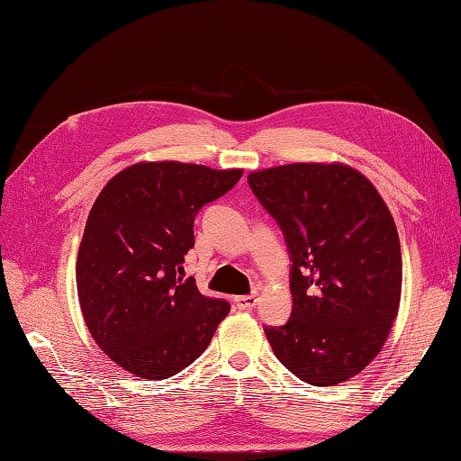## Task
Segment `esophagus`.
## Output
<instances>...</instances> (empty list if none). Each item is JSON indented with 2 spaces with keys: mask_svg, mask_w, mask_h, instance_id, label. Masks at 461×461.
Returning <instances> with one entry per match:
<instances>
[{
  "mask_svg": "<svg viewBox=\"0 0 461 461\" xmlns=\"http://www.w3.org/2000/svg\"><path fill=\"white\" fill-rule=\"evenodd\" d=\"M234 303H236V308H240V310H252V308L256 306V294L236 296Z\"/></svg>",
  "mask_w": 461,
  "mask_h": 461,
  "instance_id": "esophagus-1",
  "label": "esophagus"
}]
</instances>
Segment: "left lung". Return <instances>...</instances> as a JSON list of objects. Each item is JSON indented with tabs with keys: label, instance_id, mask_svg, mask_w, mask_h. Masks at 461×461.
<instances>
[{
	"label": "left lung",
	"instance_id": "8db88e82",
	"mask_svg": "<svg viewBox=\"0 0 461 461\" xmlns=\"http://www.w3.org/2000/svg\"><path fill=\"white\" fill-rule=\"evenodd\" d=\"M248 184L293 261L291 318L266 328L273 353L312 385L353 378L380 353L400 308L402 248L388 205L339 163L258 170Z\"/></svg>",
	"mask_w": 461,
	"mask_h": 461
}]
</instances>
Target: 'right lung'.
I'll return each instance as SVG.
<instances>
[{
    "label": "right lung",
    "mask_w": 461,
    "mask_h": 461,
    "mask_svg": "<svg viewBox=\"0 0 461 461\" xmlns=\"http://www.w3.org/2000/svg\"><path fill=\"white\" fill-rule=\"evenodd\" d=\"M240 176V168L138 163L98 194L79 244L77 294L93 339L130 375H178L230 312L227 301L202 294L178 273L195 242L197 211Z\"/></svg>",
    "instance_id": "obj_1"
}]
</instances>
